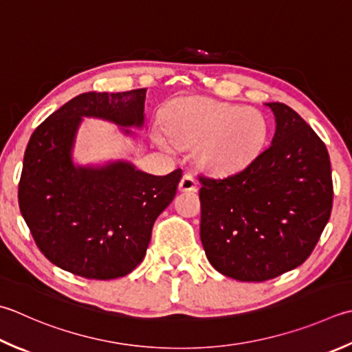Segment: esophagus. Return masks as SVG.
Segmentation results:
<instances>
[{
    "mask_svg": "<svg viewBox=\"0 0 352 352\" xmlns=\"http://www.w3.org/2000/svg\"><path fill=\"white\" fill-rule=\"evenodd\" d=\"M178 189L182 192H195L197 190V180L192 174H184L178 184Z\"/></svg>",
    "mask_w": 352,
    "mask_h": 352,
    "instance_id": "1",
    "label": "esophagus"
}]
</instances>
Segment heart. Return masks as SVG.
Listing matches in <instances>:
<instances>
[{"mask_svg": "<svg viewBox=\"0 0 352 352\" xmlns=\"http://www.w3.org/2000/svg\"><path fill=\"white\" fill-rule=\"evenodd\" d=\"M164 131L178 146L195 147V160L206 170L226 174L253 162L268 135L265 116L236 103L190 98L175 103L164 116ZM155 143L168 148L163 135Z\"/></svg>", "mask_w": 352, "mask_h": 352, "instance_id": "1", "label": "heart"}]
</instances>
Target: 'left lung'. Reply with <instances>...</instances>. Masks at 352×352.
I'll list each match as a JSON object with an SVG mask.
<instances>
[{
    "label": "left lung",
    "mask_w": 352,
    "mask_h": 352,
    "mask_svg": "<svg viewBox=\"0 0 352 352\" xmlns=\"http://www.w3.org/2000/svg\"><path fill=\"white\" fill-rule=\"evenodd\" d=\"M274 135L245 168L199 177V238L224 276L263 282L299 267L331 215L333 180L325 143L285 103H265Z\"/></svg>",
    "instance_id": "left-lung-1"
}]
</instances>
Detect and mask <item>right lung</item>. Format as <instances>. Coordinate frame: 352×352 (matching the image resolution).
Masks as SVG:
<instances>
[{
	"label": "right lung",
	"mask_w": 352,
	"mask_h": 352,
	"mask_svg": "<svg viewBox=\"0 0 352 352\" xmlns=\"http://www.w3.org/2000/svg\"><path fill=\"white\" fill-rule=\"evenodd\" d=\"M146 88L84 93L41 123L27 144L19 209L44 256L87 279L126 276L139 265L157 217L177 194L182 169L151 175L126 160L78 164L76 137L84 117L134 137L143 128Z\"/></svg>",
	"instance_id": "add662e5"
}]
</instances>
